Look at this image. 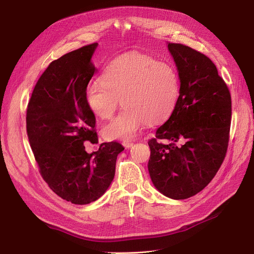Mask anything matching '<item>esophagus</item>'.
I'll list each match as a JSON object with an SVG mask.
<instances>
[{
  "instance_id": "obj_1",
  "label": "esophagus",
  "mask_w": 254,
  "mask_h": 254,
  "mask_svg": "<svg viewBox=\"0 0 254 254\" xmlns=\"http://www.w3.org/2000/svg\"><path fill=\"white\" fill-rule=\"evenodd\" d=\"M123 145L125 146L126 148H130L131 146L134 145V143H132L131 141H124V142H123Z\"/></svg>"
}]
</instances>
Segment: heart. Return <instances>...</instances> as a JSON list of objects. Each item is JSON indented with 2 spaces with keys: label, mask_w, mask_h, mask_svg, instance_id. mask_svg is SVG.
I'll list each match as a JSON object with an SVG mask.
<instances>
[{
  "label": "heart",
  "mask_w": 254,
  "mask_h": 254,
  "mask_svg": "<svg viewBox=\"0 0 254 254\" xmlns=\"http://www.w3.org/2000/svg\"><path fill=\"white\" fill-rule=\"evenodd\" d=\"M179 96V78L171 64L140 52H130L106 66L101 80L87 85L84 98L100 118H110L120 101L125 106L103 127L109 141L134 138L145 124L167 120Z\"/></svg>",
  "instance_id": "b5f03b06"
}]
</instances>
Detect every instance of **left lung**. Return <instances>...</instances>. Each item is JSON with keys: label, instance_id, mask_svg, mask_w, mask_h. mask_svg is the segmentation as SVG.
<instances>
[{"label": "left lung", "instance_id": "1", "mask_svg": "<svg viewBox=\"0 0 254 254\" xmlns=\"http://www.w3.org/2000/svg\"><path fill=\"white\" fill-rule=\"evenodd\" d=\"M180 79L179 97L167 122L148 141V171L158 191L189 198L214 178L230 140L232 99L216 65L199 51L169 43ZM167 138L170 144L159 139ZM182 141L180 145L176 143Z\"/></svg>", "mask_w": 254, "mask_h": 254}]
</instances>
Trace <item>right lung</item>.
<instances>
[{
  "label": "right lung",
  "mask_w": 254,
  "mask_h": 254,
  "mask_svg": "<svg viewBox=\"0 0 254 254\" xmlns=\"http://www.w3.org/2000/svg\"><path fill=\"white\" fill-rule=\"evenodd\" d=\"M98 43L53 61L39 78L26 108V132L40 174L53 192L75 205L95 202L108 190L118 142L102 143L87 153L85 142L98 144L96 116L84 92L97 69L90 62Z\"/></svg>",
  "instance_id": "add662e5"
}]
</instances>
